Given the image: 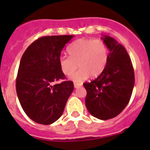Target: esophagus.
I'll return each instance as SVG.
<instances>
[{
  "mask_svg": "<svg viewBox=\"0 0 150 150\" xmlns=\"http://www.w3.org/2000/svg\"><path fill=\"white\" fill-rule=\"evenodd\" d=\"M80 86H81V84H78V83H74V88H77Z\"/></svg>",
  "mask_w": 150,
  "mask_h": 150,
  "instance_id": "obj_1",
  "label": "esophagus"
}]
</instances>
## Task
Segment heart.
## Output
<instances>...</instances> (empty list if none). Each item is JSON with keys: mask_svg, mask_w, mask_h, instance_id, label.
Instances as JSON below:
<instances>
[{"mask_svg": "<svg viewBox=\"0 0 150 150\" xmlns=\"http://www.w3.org/2000/svg\"><path fill=\"white\" fill-rule=\"evenodd\" d=\"M67 52L69 57H59V67L64 75L69 76L78 66L79 71L71 76L76 83L84 81L89 76L98 77L107 65L108 49L100 40L79 39L69 46Z\"/></svg>", "mask_w": 150, "mask_h": 150, "instance_id": "obj_1", "label": "heart"}]
</instances>
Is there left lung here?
Segmentation results:
<instances>
[{
  "mask_svg": "<svg viewBox=\"0 0 150 150\" xmlns=\"http://www.w3.org/2000/svg\"><path fill=\"white\" fill-rule=\"evenodd\" d=\"M109 50L105 69L95 80L83 83L86 89V106L91 115L99 120L116 117L129 102L134 72L126 50L114 38H101Z\"/></svg>",
  "mask_w": 150,
  "mask_h": 150,
  "instance_id": "8db88e82",
  "label": "left lung"
}]
</instances>
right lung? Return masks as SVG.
I'll list each match as a JSON object with an SVG mask.
<instances>
[{
	"instance_id": "add662e5",
	"label": "right lung",
	"mask_w": 150,
	"mask_h": 150,
	"mask_svg": "<svg viewBox=\"0 0 150 150\" xmlns=\"http://www.w3.org/2000/svg\"><path fill=\"white\" fill-rule=\"evenodd\" d=\"M73 35L46 36L33 42L22 55L16 78V93L22 109L35 122L50 125L62 116L74 83L59 64L62 49Z\"/></svg>"
}]
</instances>
